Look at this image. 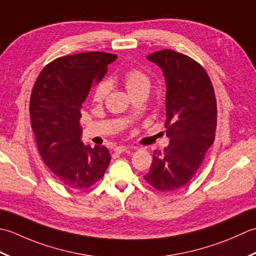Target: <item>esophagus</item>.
<instances>
[{"label": "esophagus", "instance_id": "1", "mask_svg": "<svg viewBox=\"0 0 256 256\" xmlns=\"http://www.w3.org/2000/svg\"><path fill=\"white\" fill-rule=\"evenodd\" d=\"M127 150H128V147H126V146H117V147L114 148V151L117 154L124 152V151H127Z\"/></svg>", "mask_w": 256, "mask_h": 256}]
</instances>
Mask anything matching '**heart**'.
<instances>
[{
    "instance_id": "b5f03b06",
    "label": "heart",
    "mask_w": 256,
    "mask_h": 256,
    "mask_svg": "<svg viewBox=\"0 0 256 256\" xmlns=\"http://www.w3.org/2000/svg\"><path fill=\"white\" fill-rule=\"evenodd\" d=\"M124 85L130 96L134 95L142 90H149L150 80L144 72L139 70H130L124 74ZM109 90V82L107 80H102L95 87L92 92L94 100L100 102L106 97Z\"/></svg>"
}]
</instances>
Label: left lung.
<instances>
[{
  "label": "left lung",
  "instance_id": "left-lung-1",
  "mask_svg": "<svg viewBox=\"0 0 256 256\" xmlns=\"http://www.w3.org/2000/svg\"><path fill=\"white\" fill-rule=\"evenodd\" d=\"M164 72L168 147L154 152L152 164L144 176L160 191L184 186L200 168L214 142L216 100L206 72L186 55L162 50L147 56Z\"/></svg>",
  "mask_w": 256,
  "mask_h": 256
}]
</instances>
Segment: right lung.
<instances>
[{"instance_id": "right-lung-1", "label": "right lung", "mask_w": 256, "mask_h": 256, "mask_svg": "<svg viewBox=\"0 0 256 256\" xmlns=\"http://www.w3.org/2000/svg\"><path fill=\"white\" fill-rule=\"evenodd\" d=\"M116 58L102 52L60 57L44 67L33 87L30 114L38 151L55 178L70 189L96 184L110 162L105 146L82 142L80 119L94 82Z\"/></svg>"}]
</instances>
